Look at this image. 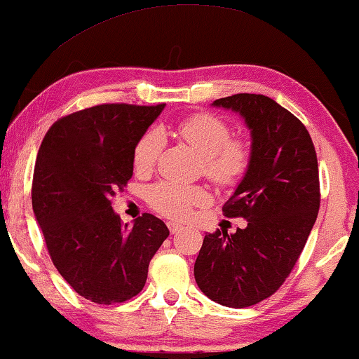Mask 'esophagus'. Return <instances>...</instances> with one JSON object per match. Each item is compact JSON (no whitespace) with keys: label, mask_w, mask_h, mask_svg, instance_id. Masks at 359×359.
I'll return each mask as SVG.
<instances>
[{"label":"esophagus","mask_w":359,"mask_h":359,"mask_svg":"<svg viewBox=\"0 0 359 359\" xmlns=\"http://www.w3.org/2000/svg\"><path fill=\"white\" fill-rule=\"evenodd\" d=\"M168 227H170V232H171V234H176V232L181 231V226L175 224V222H168Z\"/></svg>","instance_id":"1"}]
</instances>
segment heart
I'll list each match as a JSON object with an SVG mask.
<instances>
[{
    "label": "heart",
    "instance_id": "obj_1",
    "mask_svg": "<svg viewBox=\"0 0 359 359\" xmlns=\"http://www.w3.org/2000/svg\"><path fill=\"white\" fill-rule=\"evenodd\" d=\"M176 133L186 140L203 158L204 175L219 186H232L244 176L250 163L249 145L242 140L231 138V128L224 120L211 114H196L181 120ZM160 150V135L147 132L138 140L133 151V166L137 171H148L155 165ZM209 194L201 186H184L163 181L151 186L148 201L163 216L184 221L194 208L204 206Z\"/></svg>",
    "mask_w": 359,
    "mask_h": 359
}]
</instances>
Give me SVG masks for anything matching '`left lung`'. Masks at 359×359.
<instances>
[{"label": "left lung", "instance_id": "1", "mask_svg": "<svg viewBox=\"0 0 359 359\" xmlns=\"http://www.w3.org/2000/svg\"><path fill=\"white\" fill-rule=\"evenodd\" d=\"M212 105L250 130L249 168L222 208L248 226L204 236L194 278L212 302L244 309L273 295L295 267L320 209L318 161L309 130L276 100L236 94Z\"/></svg>", "mask_w": 359, "mask_h": 359}]
</instances>
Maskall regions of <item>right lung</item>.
<instances>
[{
	"mask_svg": "<svg viewBox=\"0 0 359 359\" xmlns=\"http://www.w3.org/2000/svg\"><path fill=\"white\" fill-rule=\"evenodd\" d=\"M165 104H102L59 118L37 151L32 211L50 260L83 299L122 304L145 287L148 265L170 236L165 222L142 214L122 224L111 198L133 175L138 140Z\"/></svg>",
	"mask_w": 359,
	"mask_h": 359,
	"instance_id": "1",
	"label": "right lung"
}]
</instances>
